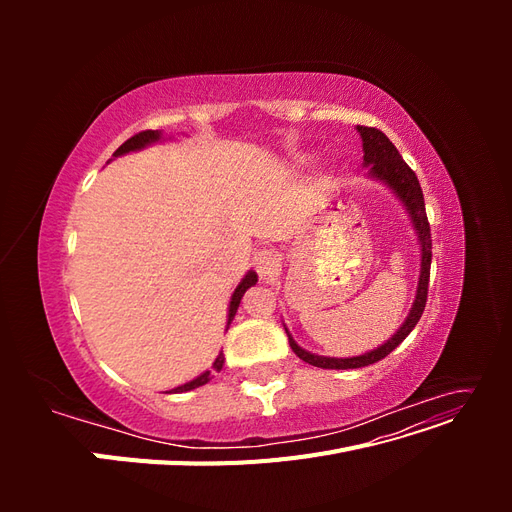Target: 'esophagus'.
Segmentation results:
<instances>
[{
	"label": "esophagus",
	"mask_w": 512,
	"mask_h": 512,
	"mask_svg": "<svg viewBox=\"0 0 512 512\" xmlns=\"http://www.w3.org/2000/svg\"><path fill=\"white\" fill-rule=\"evenodd\" d=\"M280 262H282L280 254L273 250H260L254 254V267L262 280H271V277H275L277 271H280V267H282Z\"/></svg>",
	"instance_id": "esophagus-1"
}]
</instances>
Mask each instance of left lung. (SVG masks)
<instances>
[{"mask_svg": "<svg viewBox=\"0 0 512 512\" xmlns=\"http://www.w3.org/2000/svg\"><path fill=\"white\" fill-rule=\"evenodd\" d=\"M356 132H359L363 138V166L369 168V177L382 181L386 188L393 190V194L401 200V205L406 207L410 215V222L418 237V245H421V275H418L416 297L410 307L408 318L395 331V335L386 339V342L376 350H369L359 356H350V359L320 356V354L303 350L297 342H294L290 331L286 329L292 352L297 354L301 361L322 369H356V367H367V365L378 363L410 335V331L416 327V322L421 320L425 303H427L429 269H431V228L427 222L421 183H418L414 170L404 162V158L399 156L397 147L389 141V138H386L384 132H380L378 128H367V126H356Z\"/></svg>", "mask_w": 512, "mask_h": 512, "instance_id": "8db88e82", "label": "left lung"}]
</instances>
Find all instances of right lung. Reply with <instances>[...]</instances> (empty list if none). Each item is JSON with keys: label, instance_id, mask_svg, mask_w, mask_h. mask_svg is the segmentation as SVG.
I'll use <instances>...</instances> for the list:
<instances>
[{"label": "right lung", "instance_id": "1", "mask_svg": "<svg viewBox=\"0 0 512 512\" xmlns=\"http://www.w3.org/2000/svg\"><path fill=\"white\" fill-rule=\"evenodd\" d=\"M162 138H164V136H162V132H160V130H145V132H138V134H134L132 138H128V141L123 143V145H121V147H119V149L113 153V158L126 156V153H130V151H141V149H145V147H149V145H153V143H160ZM108 162H111V160H108ZM256 282H258V275H256L254 271H247V273H245V277H243V280L239 282V286L235 288V292H232V297H230V305H228V320H226V331H228V327H230L232 318H235V314H237V309H239V303H241V299H243L245 290H247V288H252ZM222 367H224V354L220 352V354H218V359L213 361V367H211V371H203V374H200L198 378H194V380H190V382H185V384L177 386V389L168 391V393H185V391L198 389V386L207 384V382L213 378V371H220Z\"/></svg>", "mask_w": 512, "mask_h": 512}]
</instances>
